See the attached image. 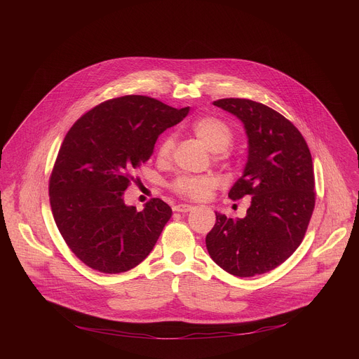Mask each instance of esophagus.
<instances>
[{"label": "esophagus", "mask_w": 359, "mask_h": 359, "mask_svg": "<svg viewBox=\"0 0 359 359\" xmlns=\"http://www.w3.org/2000/svg\"><path fill=\"white\" fill-rule=\"evenodd\" d=\"M193 209L194 208L190 206V204H176V206H173V210L179 213H187V212H191Z\"/></svg>", "instance_id": "1"}]
</instances>
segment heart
<instances>
[{
  "label": "heart",
  "mask_w": 359,
  "mask_h": 359,
  "mask_svg": "<svg viewBox=\"0 0 359 359\" xmlns=\"http://www.w3.org/2000/svg\"><path fill=\"white\" fill-rule=\"evenodd\" d=\"M193 133L197 136L198 140L203 142L209 150L217 153V159H224V151L231 146L234 140V132L229 123L224 121L206 116L196 121L191 126ZM175 147V137L173 135H166L156 150V155L159 161H166ZM217 186V179L212 175H180L177 176L170 187L179 196L191 198V200H201L206 197L215 187Z\"/></svg>",
  "instance_id": "b5f03b06"
}]
</instances>
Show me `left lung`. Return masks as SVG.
Listing matches in <instances>:
<instances>
[{
	"label": "left lung",
	"mask_w": 359,
	"mask_h": 359,
	"mask_svg": "<svg viewBox=\"0 0 359 359\" xmlns=\"http://www.w3.org/2000/svg\"><path fill=\"white\" fill-rule=\"evenodd\" d=\"M245 129L248 156L231 200L251 197L244 219L216 213L206 236L213 262L236 277H254L283 264L301 244L316 206L311 153L299 130L277 111L250 99L213 102Z\"/></svg>",
	"instance_id": "left-lung-1"
}]
</instances>
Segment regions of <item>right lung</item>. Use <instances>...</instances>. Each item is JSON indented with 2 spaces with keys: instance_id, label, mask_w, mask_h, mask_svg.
<instances>
[{
  "instance_id": "1",
  "label": "right lung",
  "mask_w": 359,
  "mask_h": 359,
  "mask_svg": "<svg viewBox=\"0 0 359 359\" xmlns=\"http://www.w3.org/2000/svg\"><path fill=\"white\" fill-rule=\"evenodd\" d=\"M187 114L155 97L126 95L102 102L68 130L49 177V201L61 236L83 264L119 274L155 247L170 206L151 198L137 212L126 206L123 191L159 135Z\"/></svg>"
}]
</instances>
